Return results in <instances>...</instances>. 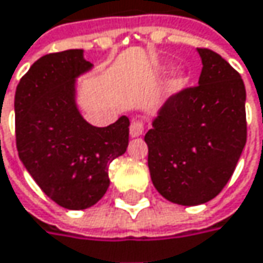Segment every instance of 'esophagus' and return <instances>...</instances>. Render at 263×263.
Segmentation results:
<instances>
[{
    "label": "esophagus",
    "mask_w": 263,
    "mask_h": 263,
    "mask_svg": "<svg viewBox=\"0 0 263 263\" xmlns=\"http://www.w3.org/2000/svg\"><path fill=\"white\" fill-rule=\"evenodd\" d=\"M131 137H140L144 132V123L141 120H132L131 126H129Z\"/></svg>",
    "instance_id": "esophagus-1"
}]
</instances>
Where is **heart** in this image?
I'll return each mask as SVG.
<instances>
[{
    "label": "heart",
    "instance_id": "b5f03b06",
    "mask_svg": "<svg viewBox=\"0 0 263 263\" xmlns=\"http://www.w3.org/2000/svg\"><path fill=\"white\" fill-rule=\"evenodd\" d=\"M184 85H186V77L177 76V77L171 82V89H173V90H180Z\"/></svg>",
    "mask_w": 263,
    "mask_h": 263
}]
</instances>
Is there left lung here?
<instances>
[{
    "mask_svg": "<svg viewBox=\"0 0 263 263\" xmlns=\"http://www.w3.org/2000/svg\"><path fill=\"white\" fill-rule=\"evenodd\" d=\"M198 53V85L171 95L144 137L156 191L180 205H199L222 192L247 141L238 71L210 49Z\"/></svg>",
    "mask_w": 263,
    "mask_h": 263,
    "instance_id": "left-lung-1",
    "label": "left lung"
}]
</instances>
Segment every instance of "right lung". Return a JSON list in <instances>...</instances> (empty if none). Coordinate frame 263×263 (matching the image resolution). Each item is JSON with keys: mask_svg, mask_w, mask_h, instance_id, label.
I'll return each instance as SVG.
<instances>
[{"mask_svg": "<svg viewBox=\"0 0 263 263\" xmlns=\"http://www.w3.org/2000/svg\"><path fill=\"white\" fill-rule=\"evenodd\" d=\"M82 49L41 56L16 87V147L26 171L58 205L85 210L110 186L108 165L126 152L129 119L92 126L80 116L76 77L90 70Z\"/></svg>", "mask_w": 263, "mask_h": 263, "instance_id": "right-lung-1", "label": "right lung"}]
</instances>
